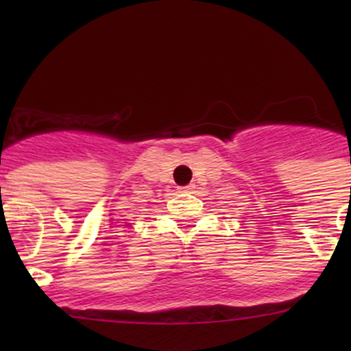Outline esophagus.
<instances>
[{
	"instance_id": "obj_1",
	"label": "esophagus",
	"mask_w": 351,
	"mask_h": 351,
	"mask_svg": "<svg viewBox=\"0 0 351 351\" xmlns=\"http://www.w3.org/2000/svg\"><path fill=\"white\" fill-rule=\"evenodd\" d=\"M181 191H184V193H189V191H193V189H195V184L193 183H189V184H186V186H183V188H180Z\"/></svg>"
}]
</instances>
